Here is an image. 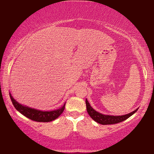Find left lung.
<instances>
[{
    "label": "left lung",
    "mask_w": 154,
    "mask_h": 154,
    "mask_svg": "<svg viewBox=\"0 0 154 154\" xmlns=\"http://www.w3.org/2000/svg\"><path fill=\"white\" fill-rule=\"evenodd\" d=\"M86 109L87 112L91 116V118L93 119L96 122L101 124V125H113V124H117L121 122L124 120H127V118L131 116L133 114H134L137 111V109L135 110L134 111L131 113L124 115V116H108V115H104L95 111L93 108L91 106L90 104L88 102V100H86Z\"/></svg>",
    "instance_id": "obj_1"
}]
</instances>
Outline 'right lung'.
I'll return each instance as SVG.
<instances>
[{
  "instance_id": "1",
  "label": "right lung",
  "mask_w": 154,
  "mask_h": 154,
  "mask_svg": "<svg viewBox=\"0 0 154 154\" xmlns=\"http://www.w3.org/2000/svg\"><path fill=\"white\" fill-rule=\"evenodd\" d=\"M10 99L11 102L15 107V109L19 111L20 113L23 115L27 118L30 119V120L36 122H51L57 119L60 115L63 113L65 109V105L64 104L63 106L60 108V109L54 110V111H42L39 110H36L32 108L27 107L23 105L19 104L14 99L12 96L10 94Z\"/></svg>"
}]
</instances>
